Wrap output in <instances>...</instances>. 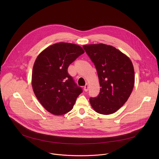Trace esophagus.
Listing matches in <instances>:
<instances>
[{
    "label": "esophagus",
    "instance_id": "1",
    "mask_svg": "<svg viewBox=\"0 0 159 159\" xmlns=\"http://www.w3.org/2000/svg\"><path fill=\"white\" fill-rule=\"evenodd\" d=\"M88 89H89V86L88 84H86L84 86V90L85 91H88Z\"/></svg>",
    "mask_w": 159,
    "mask_h": 159
}]
</instances>
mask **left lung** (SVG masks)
<instances>
[{
  "mask_svg": "<svg viewBox=\"0 0 159 159\" xmlns=\"http://www.w3.org/2000/svg\"><path fill=\"white\" fill-rule=\"evenodd\" d=\"M96 68L100 93L90 97L94 110L102 115L115 113L129 97L135 83V72L129 58L115 48L104 44L83 46Z\"/></svg>",
  "mask_w": 159,
  "mask_h": 159,
  "instance_id": "left-lung-1",
  "label": "left lung"
}]
</instances>
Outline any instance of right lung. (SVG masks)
Returning <instances> with one entry per match:
<instances>
[{
	"label": "right lung",
	"instance_id": "1",
	"mask_svg": "<svg viewBox=\"0 0 159 159\" xmlns=\"http://www.w3.org/2000/svg\"><path fill=\"white\" fill-rule=\"evenodd\" d=\"M84 53L76 44L59 43L45 49L33 68L32 87L39 101L52 114L61 115L73 109L82 92L69 75V66Z\"/></svg>",
	"mask_w": 159,
	"mask_h": 159
}]
</instances>
